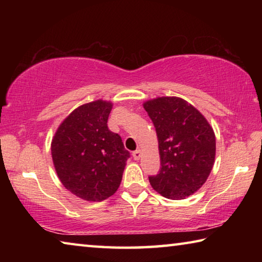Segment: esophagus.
<instances>
[{"label": "esophagus", "mask_w": 262, "mask_h": 262, "mask_svg": "<svg viewBox=\"0 0 262 262\" xmlns=\"http://www.w3.org/2000/svg\"><path fill=\"white\" fill-rule=\"evenodd\" d=\"M141 156H142L141 149H137V150H135L134 152H133V158H134L135 161H139V159L141 158Z\"/></svg>", "instance_id": "34e87169"}]
</instances>
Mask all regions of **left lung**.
Returning <instances> with one entry per match:
<instances>
[{
    "instance_id": "obj_1",
    "label": "left lung",
    "mask_w": 262,
    "mask_h": 262,
    "mask_svg": "<svg viewBox=\"0 0 262 262\" xmlns=\"http://www.w3.org/2000/svg\"><path fill=\"white\" fill-rule=\"evenodd\" d=\"M156 128L161 170L149 177L164 198L183 200L202 187L212 170L215 133L200 111L179 97H157L143 103Z\"/></svg>"
}]
</instances>
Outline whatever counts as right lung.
Instances as JSON below:
<instances>
[{
  "mask_svg": "<svg viewBox=\"0 0 262 262\" xmlns=\"http://www.w3.org/2000/svg\"><path fill=\"white\" fill-rule=\"evenodd\" d=\"M113 104L98 99L78 106L60 123L51 151L62 185L76 196L99 202L120 186L129 151L107 127Z\"/></svg>",
  "mask_w": 262,
  "mask_h": 262,
  "instance_id": "right-lung-1",
  "label": "right lung"
}]
</instances>
